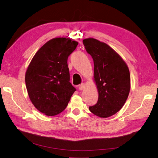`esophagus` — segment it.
I'll use <instances>...</instances> for the list:
<instances>
[{
	"label": "esophagus",
	"mask_w": 158,
	"mask_h": 158,
	"mask_svg": "<svg viewBox=\"0 0 158 158\" xmlns=\"http://www.w3.org/2000/svg\"><path fill=\"white\" fill-rule=\"evenodd\" d=\"M85 84H84V83L81 84V85H79V89L81 90V91L83 90V89H84V88H85Z\"/></svg>",
	"instance_id": "esophagus-1"
}]
</instances>
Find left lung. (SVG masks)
Listing matches in <instances>:
<instances>
[{"label":"left lung","mask_w":158,"mask_h":158,"mask_svg":"<svg viewBox=\"0 0 158 158\" xmlns=\"http://www.w3.org/2000/svg\"><path fill=\"white\" fill-rule=\"evenodd\" d=\"M83 43L94 60V80L99 94L97 104L89 109L98 117L108 118L123 108L129 96V69L122 57L106 43L92 38L84 39Z\"/></svg>","instance_id":"obj_1"}]
</instances>
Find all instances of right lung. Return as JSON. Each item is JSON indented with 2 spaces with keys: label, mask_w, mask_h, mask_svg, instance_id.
I'll list each match as a JSON object with an SVG mask.
<instances>
[{
  "label": "right lung",
  "mask_w": 158,
  "mask_h": 158,
  "mask_svg": "<svg viewBox=\"0 0 158 158\" xmlns=\"http://www.w3.org/2000/svg\"><path fill=\"white\" fill-rule=\"evenodd\" d=\"M78 42L71 38H55L37 51L25 72L28 96L35 108L51 116L67 107L75 88L69 82V55Z\"/></svg>",
  "instance_id": "obj_1"
}]
</instances>
